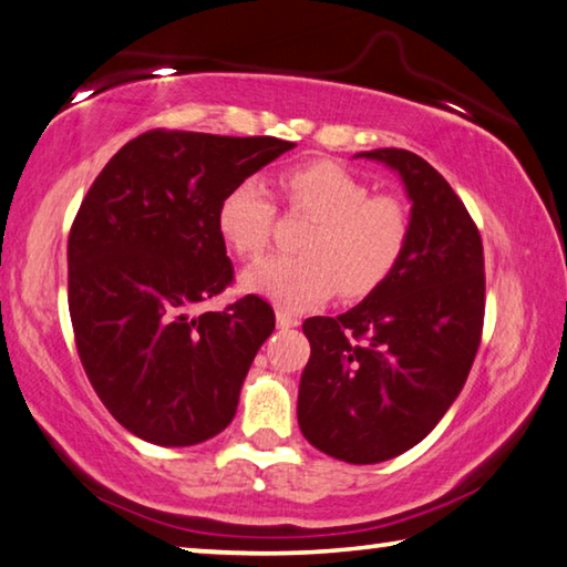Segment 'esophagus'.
Listing matches in <instances>:
<instances>
[{
    "label": "esophagus",
    "mask_w": 567,
    "mask_h": 567,
    "mask_svg": "<svg viewBox=\"0 0 567 567\" xmlns=\"http://www.w3.org/2000/svg\"><path fill=\"white\" fill-rule=\"evenodd\" d=\"M276 323H278V329H296V327H299V319H296V317H291V313L289 311H276Z\"/></svg>",
    "instance_id": "1"
}]
</instances>
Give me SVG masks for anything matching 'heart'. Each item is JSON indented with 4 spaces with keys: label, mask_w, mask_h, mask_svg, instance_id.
I'll list each match as a JSON object with an SVG mask.
<instances>
[{
    "label": "heart",
    "mask_w": 567,
    "mask_h": 567,
    "mask_svg": "<svg viewBox=\"0 0 567 567\" xmlns=\"http://www.w3.org/2000/svg\"><path fill=\"white\" fill-rule=\"evenodd\" d=\"M291 208L311 216L299 256L268 258L244 271L248 291L289 311L311 309L333 291L347 299L379 289L402 261L412 238V213L394 196L371 188L337 163L317 161L284 173ZM276 206L261 178L234 185L218 206L220 236L240 258H261L271 246Z\"/></svg>",
    "instance_id": "b5f03b06"
}]
</instances>
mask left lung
<instances>
[{
  "mask_svg": "<svg viewBox=\"0 0 567 567\" xmlns=\"http://www.w3.org/2000/svg\"><path fill=\"white\" fill-rule=\"evenodd\" d=\"M399 173L412 238L394 274L341 317L303 321V437L329 457L374 465L414 447L467 382L485 319V256L465 203L424 157L359 153Z\"/></svg>",
  "mask_w": 567,
  "mask_h": 567,
  "instance_id": "obj_1",
  "label": "left lung"
}]
</instances>
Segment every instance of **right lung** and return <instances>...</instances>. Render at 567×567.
I'll list each match as a JSON object with an SVG mask.
<instances>
[{
	"label": "right lung",
	"mask_w": 567,
	"mask_h": 567,
	"mask_svg": "<svg viewBox=\"0 0 567 567\" xmlns=\"http://www.w3.org/2000/svg\"><path fill=\"white\" fill-rule=\"evenodd\" d=\"M293 143L151 130L92 183L68 240L74 341L102 404L145 442L190 447L226 430L276 327L258 296L198 313L234 281L226 193Z\"/></svg>",
	"instance_id": "1"
}]
</instances>
